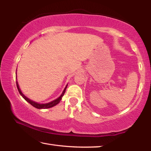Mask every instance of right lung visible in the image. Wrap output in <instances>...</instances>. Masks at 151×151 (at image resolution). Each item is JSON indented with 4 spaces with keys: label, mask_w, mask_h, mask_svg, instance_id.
Segmentation results:
<instances>
[{
    "label": "right lung",
    "mask_w": 151,
    "mask_h": 151,
    "mask_svg": "<svg viewBox=\"0 0 151 151\" xmlns=\"http://www.w3.org/2000/svg\"><path fill=\"white\" fill-rule=\"evenodd\" d=\"M16 74H17V73H16ZM17 86L18 91H19L20 94V95H21L22 97H23V98L25 99V101H27L28 102V103H30V104H31L32 106L35 107V108L41 109H48V108H50V107L54 106H55V105H57V104L58 103H59V102L60 101L61 99H62V97L63 96L64 94L65 93V91H66V86H67V85L66 86L65 88L64 89V91H63V92L62 94H61V95H60L59 97H58V99H56V100L53 101H52V102H50V103H46V104H39V103H35V102L32 101H31V100H30L29 99H28L27 96H25L24 95V94H22V92L20 91V88H19V85H18L17 81Z\"/></svg>",
    "instance_id": "add662e5"
}]
</instances>
